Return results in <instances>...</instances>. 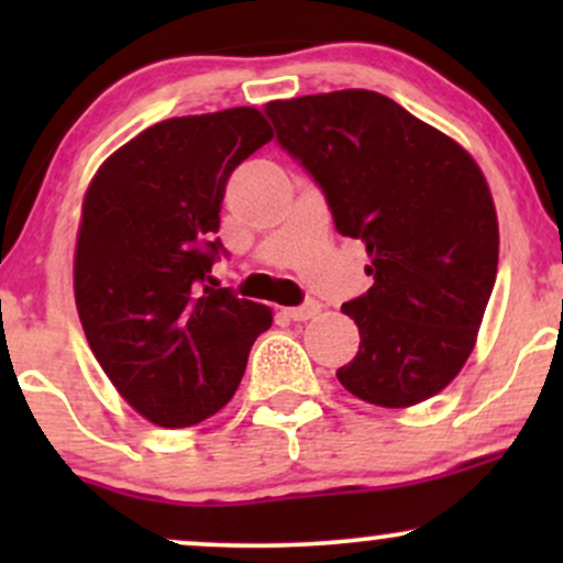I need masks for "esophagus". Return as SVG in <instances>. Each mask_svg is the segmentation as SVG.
Returning a JSON list of instances; mask_svg holds the SVG:
<instances>
[{"instance_id": "1", "label": "esophagus", "mask_w": 563, "mask_h": 563, "mask_svg": "<svg viewBox=\"0 0 563 563\" xmlns=\"http://www.w3.org/2000/svg\"><path fill=\"white\" fill-rule=\"evenodd\" d=\"M320 312V303L318 301H303L301 307H288V309H283V314H286V318H290V320H309V318H314V314Z\"/></svg>"}]
</instances>
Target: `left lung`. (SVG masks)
Returning a JSON list of instances; mask_svg holds the SVG:
<instances>
[{
    "label": "left lung",
    "instance_id": "8db88e82",
    "mask_svg": "<svg viewBox=\"0 0 563 563\" xmlns=\"http://www.w3.org/2000/svg\"><path fill=\"white\" fill-rule=\"evenodd\" d=\"M277 145L318 183L373 286L341 312L360 328L346 391L410 407L466 365L497 275V217L476 161L389 97L341 89L264 106Z\"/></svg>",
    "mask_w": 563,
    "mask_h": 563
}]
</instances>
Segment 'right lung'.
<instances>
[{
    "label": "right lung",
    "mask_w": 563,
    "mask_h": 563,
    "mask_svg": "<svg viewBox=\"0 0 563 563\" xmlns=\"http://www.w3.org/2000/svg\"><path fill=\"white\" fill-rule=\"evenodd\" d=\"M273 140L256 108L153 124L113 153L84 196L74 290L97 363L166 429L222 410L273 309L214 288L230 174Z\"/></svg>",
    "instance_id": "right-lung-1"
}]
</instances>
